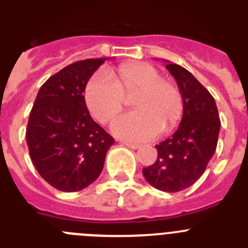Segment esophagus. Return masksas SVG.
<instances>
[{"instance_id":"1","label":"esophagus","mask_w":248,"mask_h":248,"mask_svg":"<svg viewBox=\"0 0 248 248\" xmlns=\"http://www.w3.org/2000/svg\"><path fill=\"white\" fill-rule=\"evenodd\" d=\"M123 145L126 146V148H130L133 149V150H137L138 148H140L139 144H133V143H128V141H124V143H122Z\"/></svg>"}]
</instances>
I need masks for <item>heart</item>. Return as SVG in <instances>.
<instances>
[{
	"label": "heart",
	"instance_id": "b5f03b06",
	"mask_svg": "<svg viewBox=\"0 0 248 248\" xmlns=\"http://www.w3.org/2000/svg\"><path fill=\"white\" fill-rule=\"evenodd\" d=\"M131 98L134 111L114 120L111 131L128 141H146L171 130L183 115L180 89L153 65L129 63L94 73L84 89L85 105L92 117L108 124L122 111L125 97Z\"/></svg>",
	"mask_w": 248,
	"mask_h": 248
}]
</instances>
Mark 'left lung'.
I'll list each match as a JSON object with an SVG mask.
<instances>
[{"mask_svg": "<svg viewBox=\"0 0 248 248\" xmlns=\"http://www.w3.org/2000/svg\"><path fill=\"white\" fill-rule=\"evenodd\" d=\"M165 65L183 94L184 111L172 137L156 145L157 159L143 169L151 186L165 192L187 189L200 179L217 146L220 117L214 97L187 69Z\"/></svg>", "mask_w": 248, "mask_h": 248, "instance_id": "obj_1", "label": "left lung"}]
</instances>
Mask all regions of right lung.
I'll use <instances>...</instances> for the list:
<instances>
[{"label": "right lung", "mask_w": 248, "mask_h": 248, "mask_svg": "<svg viewBox=\"0 0 248 248\" xmlns=\"http://www.w3.org/2000/svg\"><path fill=\"white\" fill-rule=\"evenodd\" d=\"M107 58L67 65L41 87L28 119L26 139L32 163L49 185L80 191L97 180L113 137L92 119L84 89Z\"/></svg>", "instance_id": "right-lung-1"}]
</instances>
